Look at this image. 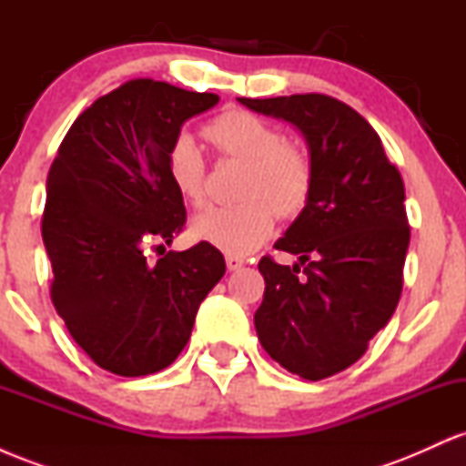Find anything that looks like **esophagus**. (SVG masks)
<instances>
[{
  "label": "esophagus",
  "instance_id": "1",
  "mask_svg": "<svg viewBox=\"0 0 466 466\" xmlns=\"http://www.w3.org/2000/svg\"><path fill=\"white\" fill-rule=\"evenodd\" d=\"M226 265L229 271H237L245 265V258H238V256H226Z\"/></svg>",
  "mask_w": 466,
  "mask_h": 466
}]
</instances>
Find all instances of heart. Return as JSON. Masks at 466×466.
Segmentation results:
<instances>
[{"label":"heart","instance_id":"1","mask_svg":"<svg viewBox=\"0 0 466 466\" xmlns=\"http://www.w3.org/2000/svg\"><path fill=\"white\" fill-rule=\"evenodd\" d=\"M206 140L223 157L243 164L232 206H210L190 223L192 237L210 243L229 256L254 251L269 238L274 212L289 218L307 206L313 184L309 153L298 144L282 140L271 122L243 109H228L203 127ZM168 177L181 199L201 203L206 162L199 144L179 136L166 157Z\"/></svg>","mask_w":466,"mask_h":466}]
</instances>
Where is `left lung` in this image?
Masks as SVG:
<instances>
[{"instance_id": "obj_1", "label": "left lung", "mask_w": 466, "mask_h": 466, "mask_svg": "<svg viewBox=\"0 0 466 466\" xmlns=\"http://www.w3.org/2000/svg\"><path fill=\"white\" fill-rule=\"evenodd\" d=\"M238 103L291 122L311 155V195L274 245L300 263L260 258L265 296L254 324L271 360L319 381L360 360L397 309L410 245L403 179L377 131L341 100L296 94Z\"/></svg>"}]
</instances>
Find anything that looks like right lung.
I'll return each mask as SVG.
<instances>
[{"mask_svg": "<svg viewBox=\"0 0 466 466\" xmlns=\"http://www.w3.org/2000/svg\"><path fill=\"white\" fill-rule=\"evenodd\" d=\"M218 103L151 78L120 85L83 111L47 175L41 234L50 296L74 341L96 366L144 377L188 344L203 298L226 274L210 243L166 251L186 208L166 157L181 125ZM165 256L151 264L146 249Z\"/></svg>", "mask_w": 466, "mask_h": 466, "instance_id": "1", "label": "right lung"}]
</instances>
